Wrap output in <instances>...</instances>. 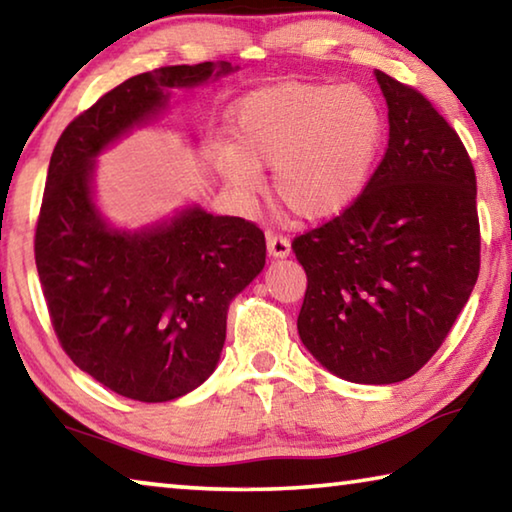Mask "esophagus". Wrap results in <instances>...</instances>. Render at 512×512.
Wrapping results in <instances>:
<instances>
[{
	"label": "esophagus",
	"mask_w": 512,
	"mask_h": 512,
	"mask_svg": "<svg viewBox=\"0 0 512 512\" xmlns=\"http://www.w3.org/2000/svg\"><path fill=\"white\" fill-rule=\"evenodd\" d=\"M266 248H268V255L275 257V259H284L291 255V244L287 237H277V235H268L266 237Z\"/></svg>",
	"instance_id": "esophagus-1"
}]
</instances>
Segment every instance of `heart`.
I'll return each mask as SVG.
<instances>
[{
  "instance_id": "heart-1",
  "label": "heart",
  "mask_w": 512,
  "mask_h": 512,
  "mask_svg": "<svg viewBox=\"0 0 512 512\" xmlns=\"http://www.w3.org/2000/svg\"><path fill=\"white\" fill-rule=\"evenodd\" d=\"M232 144L216 167L232 192L253 196L273 167L275 196L302 219H329L368 187L384 146L386 119L359 85L287 81L237 101Z\"/></svg>"
}]
</instances>
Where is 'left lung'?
<instances>
[{"instance_id": "obj_1", "label": "left lung", "mask_w": 512, "mask_h": 512, "mask_svg": "<svg viewBox=\"0 0 512 512\" xmlns=\"http://www.w3.org/2000/svg\"><path fill=\"white\" fill-rule=\"evenodd\" d=\"M388 149L341 216L293 241L307 273L300 341L352 384H395L443 345L479 277L476 178L418 90L375 69Z\"/></svg>"}]
</instances>
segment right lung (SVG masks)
Instances as JSON below:
<instances>
[{"label":"right lung","instance_id":"add662e5","mask_svg":"<svg viewBox=\"0 0 512 512\" xmlns=\"http://www.w3.org/2000/svg\"><path fill=\"white\" fill-rule=\"evenodd\" d=\"M237 65L137 74L69 124L49 160L36 266L58 341L76 366L137 402L192 393L219 366L230 302L266 264L264 232L239 216L185 205L126 228L97 203V160L121 137Z\"/></svg>","mask_w":512,"mask_h":512}]
</instances>
